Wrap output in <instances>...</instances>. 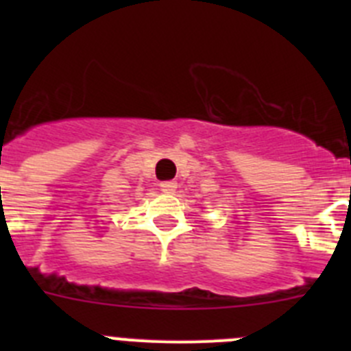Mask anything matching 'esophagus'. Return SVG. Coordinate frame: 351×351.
<instances>
[{
  "mask_svg": "<svg viewBox=\"0 0 351 351\" xmlns=\"http://www.w3.org/2000/svg\"><path fill=\"white\" fill-rule=\"evenodd\" d=\"M160 188H161V191H163V193H173V191H176V188H178V182H176V181H165V182H161Z\"/></svg>",
  "mask_w": 351,
  "mask_h": 351,
  "instance_id": "1",
  "label": "esophagus"
}]
</instances>
